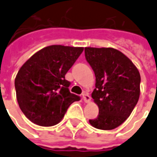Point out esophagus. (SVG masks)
<instances>
[{"label":"esophagus","instance_id":"34e87169","mask_svg":"<svg viewBox=\"0 0 157 157\" xmlns=\"http://www.w3.org/2000/svg\"><path fill=\"white\" fill-rule=\"evenodd\" d=\"M82 97H83V100L85 101L86 103H89L91 101V97H90L89 94H87V93H84L82 95Z\"/></svg>","mask_w":157,"mask_h":157}]
</instances>
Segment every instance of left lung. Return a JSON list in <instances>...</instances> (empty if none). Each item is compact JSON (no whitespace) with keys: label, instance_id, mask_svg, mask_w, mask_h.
Segmentation results:
<instances>
[{"label":"left lung","instance_id":"obj_1","mask_svg":"<svg viewBox=\"0 0 157 157\" xmlns=\"http://www.w3.org/2000/svg\"><path fill=\"white\" fill-rule=\"evenodd\" d=\"M85 56L95 73L91 98L99 112L89 123L99 130H113L124 122L136 105L141 77L129 58L114 48L86 47Z\"/></svg>","mask_w":157,"mask_h":157}]
</instances>
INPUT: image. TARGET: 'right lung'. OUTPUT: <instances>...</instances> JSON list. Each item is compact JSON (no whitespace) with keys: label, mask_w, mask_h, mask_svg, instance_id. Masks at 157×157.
<instances>
[{"label":"right lung","mask_w":157,"mask_h":157,"mask_svg":"<svg viewBox=\"0 0 157 157\" xmlns=\"http://www.w3.org/2000/svg\"><path fill=\"white\" fill-rule=\"evenodd\" d=\"M84 50L83 47L53 45L34 53L18 71L14 86L18 104L33 124H59L68 107L80 97L71 93L66 72Z\"/></svg>","instance_id":"1"}]
</instances>
